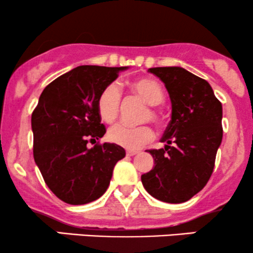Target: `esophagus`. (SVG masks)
<instances>
[{
    "label": "esophagus",
    "instance_id": "34e87169",
    "mask_svg": "<svg viewBox=\"0 0 253 253\" xmlns=\"http://www.w3.org/2000/svg\"><path fill=\"white\" fill-rule=\"evenodd\" d=\"M136 153H138V151H134V150H127L126 155H127V156H129V157H132V156H135Z\"/></svg>",
    "mask_w": 253,
    "mask_h": 253
}]
</instances>
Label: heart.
I'll use <instances>...</instances> for the list:
<instances>
[{
  "mask_svg": "<svg viewBox=\"0 0 253 253\" xmlns=\"http://www.w3.org/2000/svg\"><path fill=\"white\" fill-rule=\"evenodd\" d=\"M129 88L144 102L152 106L149 110H145L141 120H151L156 124L161 123V114L153 108V106L163 103L165 98L164 90L161 84L153 80H149V78H140V80L133 81L129 84ZM120 103L121 92L117 84L110 83L104 86L102 91L98 94L96 102L98 115L104 123L112 124L117 120L119 113H120ZM108 139L113 144H117L125 149L136 150L152 140L153 130L147 125H141V126L136 127L117 125L108 130Z\"/></svg>",
  "mask_w": 253,
  "mask_h": 253,
  "instance_id": "heart-1",
  "label": "heart"
}]
</instances>
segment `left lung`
I'll return each mask as SVG.
<instances>
[{"label":"left lung","mask_w":253,"mask_h":253,"mask_svg":"<svg viewBox=\"0 0 253 253\" xmlns=\"http://www.w3.org/2000/svg\"><path fill=\"white\" fill-rule=\"evenodd\" d=\"M171 100V120L162 143L149 150L155 167L141 176L144 188L159 201L182 203L210 181L222 140V106L207 81L178 68H152Z\"/></svg>","instance_id":"8db88e82"}]
</instances>
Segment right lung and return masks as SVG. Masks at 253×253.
<instances>
[{
    "mask_svg": "<svg viewBox=\"0 0 253 253\" xmlns=\"http://www.w3.org/2000/svg\"><path fill=\"white\" fill-rule=\"evenodd\" d=\"M125 69L77 66L43 89L32 113L34 161L46 185L69 205L102 196L126 156L117 144H100L106 127L96 107L98 94Z\"/></svg>",
    "mask_w": 253,
    "mask_h": 253,
    "instance_id": "obj_1",
    "label": "right lung"
}]
</instances>
